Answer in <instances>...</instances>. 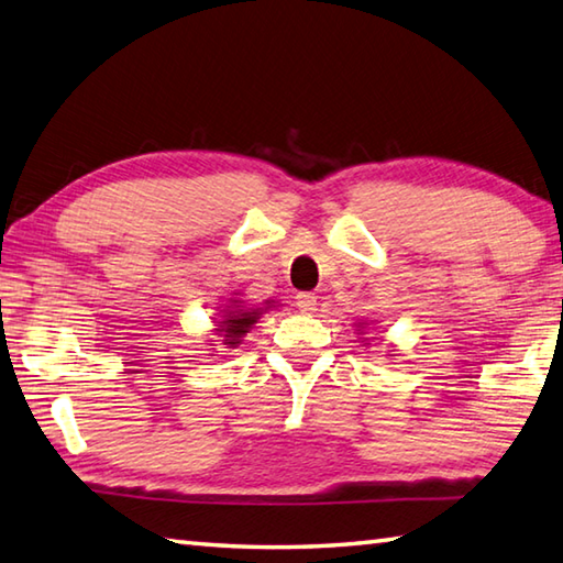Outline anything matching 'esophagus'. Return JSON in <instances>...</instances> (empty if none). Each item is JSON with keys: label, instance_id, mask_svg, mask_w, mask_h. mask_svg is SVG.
Masks as SVG:
<instances>
[{"label": "esophagus", "instance_id": "34e87169", "mask_svg": "<svg viewBox=\"0 0 563 563\" xmlns=\"http://www.w3.org/2000/svg\"><path fill=\"white\" fill-rule=\"evenodd\" d=\"M297 307H300V312L312 314L317 310V295L314 292H300V295H297Z\"/></svg>", "mask_w": 563, "mask_h": 563}]
</instances>
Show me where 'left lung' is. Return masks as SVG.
Masks as SVG:
<instances>
[{
	"label": "left lung",
	"instance_id": "8db88e82",
	"mask_svg": "<svg viewBox=\"0 0 563 563\" xmlns=\"http://www.w3.org/2000/svg\"><path fill=\"white\" fill-rule=\"evenodd\" d=\"M368 327V322H366V319H361V322H358V329H356V332L358 334H363V329H366ZM363 344H366V339H363Z\"/></svg>",
	"mask_w": 563,
	"mask_h": 563
}]
</instances>
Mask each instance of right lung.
I'll list each match as a JSON object with an SVG mask.
<instances>
[{
  "instance_id": "1",
  "label": "right lung",
  "mask_w": 563,
  "mask_h": 563,
  "mask_svg": "<svg viewBox=\"0 0 563 563\" xmlns=\"http://www.w3.org/2000/svg\"><path fill=\"white\" fill-rule=\"evenodd\" d=\"M236 295V292H234ZM271 307H275V300H266L263 307H246L244 300H239V297H229V302L219 307V312L214 317V329L212 332L219 336V341L227 349H236L244 336L251 332L253 324L258 322V319L266 314ZM214 346V344H209ZM214 356V354H209Z\"/></svg>"
}]
</instances>
